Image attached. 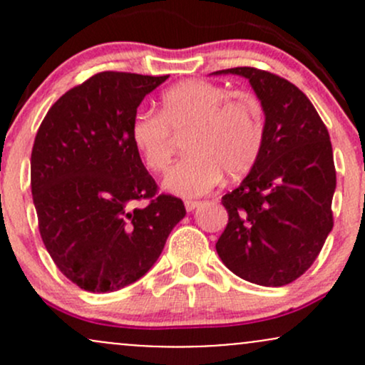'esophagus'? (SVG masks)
Returning a JSON list of instances; mask_svg holds the SVG:
<instances>
[{"label":"esophagus","mask_w":365,"mask_h":365,"mask_svg":"<svg viewBox=\"0 0 365 365\" xmlns=\"http://www.w3.org/2000/svg\"><path fill=\"white\" fill-rule=\"evenodd\" d=\"M197 206H200L199 200H192V199H187L185 200V209H187V211H194Z\"/></svg>","instance_id":"esophagus-1"}]
</instances>
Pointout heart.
<instances>
[{
    "mask_svg": "<svg viewBox=\"0 0 365 365\" xmlns=\"http://www.w3.org/2000/svg\"><path fill=\"white\" fill-rule=\"evenodd\" d=\"M185 132L183 149L188 154L166 173L165 188L195 197L215 188L223 173L240 178L254 168L266 140V118L250 92L185 81L163 92L158 113L140 110L130 121V140L153 173L170 165L171 133Z\"/></svg>",
    "mask_w": 365,
    "mask_h": 365,
    "instance_id": "heart-1",
    "label": "heart"
}]
</instances>
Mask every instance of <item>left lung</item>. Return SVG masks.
Segmentation results:
<instances>
[{
	"instance_id": "1",
	"label": "left lung",
	"mask_w": 365,
	"mask_h": 365,
	"mask_svg": "<svg viewBox=\"0 0 365 365\" xmlns=\"http://www.w3.org/2000/svg\"><path fill=\"white\" fill-rule=\"evenodd\" d=\"M215 73L249 78L266 115L261 158L221 199L228 225L217 255L247 282L283 287L312 266L333 228L336 170L328 128L307 96L279 75L252 66Z\"/></svg>"
}]
</instances>
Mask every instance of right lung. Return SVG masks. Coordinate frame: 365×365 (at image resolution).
<instances>
[{
  "instance_id": "right-lung-1",
  "label": "right lung",
  "mask_w": 365,
  "mask_h": 365,
  "mask_svg": "<svg viewBox=\"0 0 365 365\" xmlns=\"http://www.w3.org/2000/svg\"><path fill=\"white\" fill-rule=\"evenodd\" d=\"M166 78L92 75L49 108L36 133L31 187L41 238L82 290L115 292L142 278L185 216L182 199L159 194L130 140L142 99Z\"/></svg>"
}]
</instances>
